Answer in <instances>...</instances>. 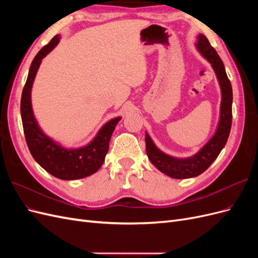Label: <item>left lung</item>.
<instances>
[{
    "instance_id": "obj_1",
    "label": "left lung",
    "mask_w": 258,
    "mask_h": 258,
    "mask_svg": "<svg viewBox=\"0 0 258 258\" xmlns=\"http://www.w3.org/2000/svg\"><path fill=\"white\" fill-rule=\"evenodd\" d=\"M196 47L201 56L212 66L218 84H220L222 93L220 119H218L213 137L196 154L187 158H176L163 153L155 145L153 140L146 132L145 143L148 159L160 172L172 178H189L205 172L224 148L231 128L232 88L227 74H226L223 61L204 34H199L197 36Z\"/></svg>"
}]
</instances>
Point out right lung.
<instances>
[{
    "mask_svg": "<svg viewBox=\"0 0 258 258\" xmlns=\"http://www.w3.org/2000/svg\"><path fill=\"white\" fill-rule=\"evenodd\" d=\"M60 38L59 34L53 36L49 44L37 52L31 63L21 95L20 113L26 141L34 160L54 177L72 181L96 173L103 165L108 143L121 117H115L105 122L87 145L77 148L64 147L41 129L33 113L31 90L43 58L56 47Z\"/></svg>",
    "mask_w": 258,
    "mask_h": 258,
    "instance_id": "1",
    "label": "right lung"
}]
</instances>
